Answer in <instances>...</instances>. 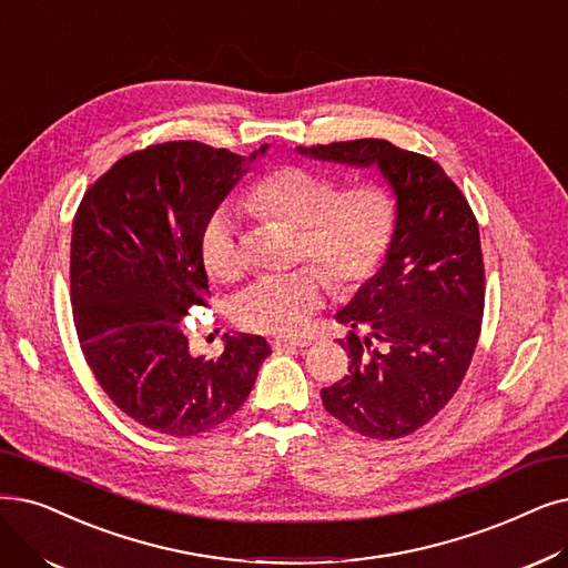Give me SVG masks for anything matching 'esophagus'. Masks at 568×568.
Wrapping results in <instances>:
<instances>
[{
	"instance_id": "esophagus-1",
	"label": "esophagus",
	"mask_w": 568,
	"mask_h": 568,
	"mask_svg": "<svg viewBox=\"0 0 568 568\" xmlns=\"http://www.w3.org/2000/svg\"><path fill=\"white\" fill-rule=\"evenodd\" d=\"M311 341L306 338H285V336H276L274 341H271V345H274V351H292V348H306Z\"/></svg>"
}]
</instances>
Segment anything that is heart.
<instances>
[{"instance_id": "heart-1", "label": "heart", "mask_w": 568, "mask_h": 568, "mask_svg": "<svg viewBox=\"0 0 568 568\" xmlns=\"http://www.w3.org/2000/svg\"><path fill=\"white\" fill-rule=\"evenodd\" d=\"M251 213L297 230V260L304 264L281 276H264L245 290L234 317L243 329L297 336L323 308L329 281L336 290L362 287L381 268L397 232V202L381 183H343L317 169L285 164L262 174L243 194ZM200 257L209 276L234 283L245 257L230 209H215L200 234Z\"/></svg>"}]
</instances>
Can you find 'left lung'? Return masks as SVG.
Instances as JSON below:
<instances>
[{
	"mask_svg": "<svg viewBox=\"0 0 568 568\" xmlns=\"http://www.w3.org/2000/svg\"><path fill=\"white\" fill-rule=\"evenodd\" d=\"M300 153L376 164L397 194L385 264L336 313L351 327L341 341L348 376L320 397L366 438H404L448 406L471 364L485 311L478 220L440 164L385 139L300 145Z\"/></svg>",
	"mask_w": 568,
	"mask_h": 568,
	"instance_id": "obj_1",
	"label": "left lung"
}]
</instances>
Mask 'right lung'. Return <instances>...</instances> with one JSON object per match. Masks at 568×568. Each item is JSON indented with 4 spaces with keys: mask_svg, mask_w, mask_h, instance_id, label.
I'll use <instances>...</instances> for the list:
<instances>
[{
    "mask_svg": "<svg viewBox=\"0 0 568 568\" xmlns=\"http://www.w3.org/2000/svg\"><path fill=\"white\" fill-rule=\"evenodd\" d=\"M241 162L202 141L145 145L97 179L73 215L69 281L83 357L109 399L158 434L223 425L271 355L262 336L225 334L223 355L192 357L185 336L187 311L211 297L200 234Z\"/></svg>",
    "mask_w": 568,
    "mask_h": 568,
    "instance_id": "right-lung-1",
    "label": "right lung"
}]
</instances>
